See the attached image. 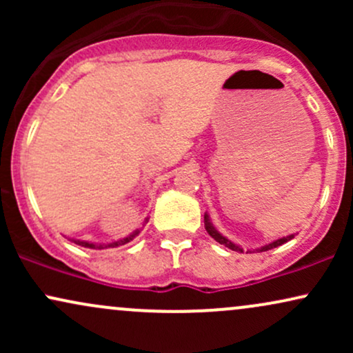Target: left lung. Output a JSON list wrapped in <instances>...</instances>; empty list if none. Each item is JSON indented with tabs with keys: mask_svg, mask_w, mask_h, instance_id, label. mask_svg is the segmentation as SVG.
Here are the masks:
<instances>
[{
	"mask_svg": "<svg viewBox=\"0 0 353 353\" xmlns=\"http://www.w3.org/2000/svg\"><path fill=\"white\" fill-rule=\"evenodd\" d=\"M204 225H205V230H208L209 236L212 237L214 241H217L219 244H222V245L229 247L230 250H236V252H244V249H242V247H239L237 244H234V242H230L229 239H225L224 236H222L221 232H219V230H216V228H214V225L210 224V221H209V216H208V214H204ZM290 239H294V236H287V237L277 239V241L270 242V244H267V245H264V247H261V249H257V250H259V252H265V250L274 249V247H279V245L285 244V242H289Z\"/></svg>",
	"mask_w": 353,
	"mask_h": 353,
	"instance_id": "1",
	"label": "left lung"
}]
</instances>
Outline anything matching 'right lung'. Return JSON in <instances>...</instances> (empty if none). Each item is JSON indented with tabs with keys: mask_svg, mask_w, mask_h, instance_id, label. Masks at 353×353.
<instances>
[{
	"mask_svg": "<svg viewBox=\"0 0 353 353\" xmlns=\"http://www.w3.org/2000/svg\"><path fill=\"white\" fill-rule=\"evenodd\" d=\"M137 234H139V230H134V232L131 234V236L121 239V241H116V242H111V244L108 245H96V244H91V242H84V241H74V244L78 245H83V247H88V249H106V247H119V245H124L128 244V242H131L132 239H134Z\"/></svg>",
	"mask_w": 353,
	"mask_h": 353,
	"instance_id": "1",
	"label": "right lung"
}]
</instances>
